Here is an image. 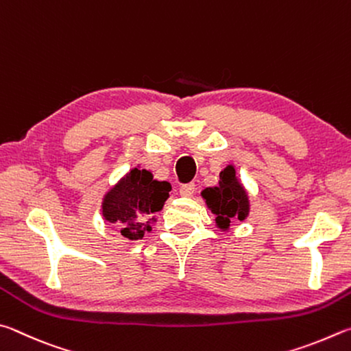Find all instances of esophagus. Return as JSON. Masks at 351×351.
Masks as SVG:
<instances>
[{"instance_id":"esophagus-1","label":"esophagus","mask_w":351,"mask_h":351,"mask_svg":"<svg viewBox=\"0 0 351 351\" xmlns=\"http://www.w3.org/2000/svg\"><path fill=\"white\" fill-rule=\"evenodd\" d=\"M194 193H195L194 183H188V185L180 186V195H183V197H193Z\"/></svg>"}]
</instances>
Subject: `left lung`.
I'll return each instance as SVG.
<instances>
[{
  "label": "left lung",
  "mask_w": 351,
  "mask_h": 351,
  "mask_svg": "<svg viewBox=\"0 0 351 351\" xmlns=\"http://www.w3.org/2000/svg\"><path fill=\"white\" fill-rule=\"evenodd\" d=\"M202 197L205 199L211 213L216 214V225L220 230H228L231 220L236 219L242 222L248 217V194L242 186V183L239 182L232 165H228L220 172L219 186L204 189Z\"/></svg>",
  "instance_id": "left-lung-1"
}]
</instances>
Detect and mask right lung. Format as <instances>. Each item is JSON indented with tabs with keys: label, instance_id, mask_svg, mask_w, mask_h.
<instances>
[{
	"label": "right lung",
	"instance_id": "1",
	"mask_svg": "<svg viewBox=\"0 0 351 351\" xmlns=\"http://www.w3.org/2000/svg\"><path fill=\"white\" fill-rule=\"evenodd\" d=\"M169 191L168 182L154 180L151 171L134 168L104 195L103 217L119 226L128 241H138L152 230L156 219L151 216L162 210Z\"/></svg>",
	"mask_w": 351,
	"mask_h": 351
}]
</instances>
